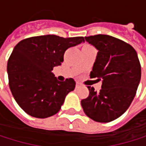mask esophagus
Segmentation results:
<instances>
[{
  "label": "esophagus",
  "instance_id": "obj_1",
  "mask_svg": "<svg viewBox=\"0 0 146 146\" xmlns=\"http://www.w3.org/2000/svg\"><path fill=\"white\" fill-rule=\"evenodd\" d=\"M80 87V83H76V88H79Z\"/></svg>",
  "mask_w": 146,
  "mask_h": 146
}]
</instances>
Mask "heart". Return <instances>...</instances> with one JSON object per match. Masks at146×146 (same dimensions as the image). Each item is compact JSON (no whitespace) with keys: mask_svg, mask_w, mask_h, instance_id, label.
Listing matches in <instances>:
<instances>
[{"mask_svg":"<svg viewBox=\"0 0 146 146\" xmlns=\"http://www.w3.org/2000/svg\"><path fill=\"white\" fill-rule=\"evenodd\" d=\"M86 46H90V45H89V44H85L83 47H86Z\"/></svg>","mask_w":146,"mask_h":146,"instance_id":"heart-1","label":"heart"}]
</instances>
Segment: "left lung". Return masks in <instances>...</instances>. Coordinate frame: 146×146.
Segmentation results:
<instances>
[{"label":"left lung","mask_w":146,"mask_h":146,"mask_svg":"<svg viewBox=\"0 0 146 146\" xmlns=\"http://www.w3.org/2000/svg\"><path fill=\"white\" fill-rule=\"evenodd\" d=\"M85 40L98 50L90 77L102 84L100 92L88 87L89 94L81 100V106L89 118L109 123L130 107L141 79V66L135 49L118 38L94 35Z\"/></svg>","instance_id":"left-lung-1"}]
</instances>
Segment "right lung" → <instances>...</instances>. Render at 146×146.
<instances>
[{"instance_id": "1", "label": "right lung", "mask_w": 146, "mask_h": 146, "mask_svg": "<svg viewBox=\"0 0 146 146\" xmlns=\"http://www.w3.org/2000/svg\"><path fill=\"white\" fill-rule=\"evenodd\" d=\"M82 42L83 36L45 35L25 38L15 46L7 66L9 85L24 112L46 118L59 111L75 81L72 78L58 81L52 71L64 61L68 48Z\"/></svg>"}]
</instances>
